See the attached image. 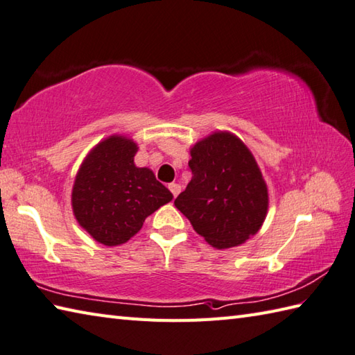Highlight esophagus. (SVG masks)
<instances>
[{"label": "esophagus", "mask_w": 355, "mask_h": 355, "mask_svg": "<svg viewBox=\"0 0 355 355\" xmlns=\"http://www.w3.org/2000/svg\"><path fill=\"white\" fill-rule=\"evenodd\" d=\"M169 191H171V193L173 195V197H177V195L182 192V186L177 184V183H171L169 184Z\"/></svg>", "instance_id": "esophagus-1"}]
</instances>
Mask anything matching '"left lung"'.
Listing matches in <instances>:
<instances>
[{"mask_svg": "<svg viewBox=\"0 0 355 355\" xmlns=\"http://www.w3.org/2000/svg\"><path fill=\"white\" fill-rule=\"evenodd\" d=\"M192 180L175 207L216 248L243 244L261 229L268 207L262 173L247 146L215 132L191 149Z\"/></svg>", "mask_w": 355, "mask_h": 355, "instance_id": "obj_1", "label": "left lung"}]
</instances>
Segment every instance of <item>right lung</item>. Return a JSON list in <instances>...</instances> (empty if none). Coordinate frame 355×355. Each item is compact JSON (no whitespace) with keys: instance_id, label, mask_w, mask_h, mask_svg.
Here are the masks:
<instances>
[{"instance_id":"right-lung-1","label":"right lung","mask_w":355,"mask_h":355,"mask_svg":"<svg viewBox=\"0 0 355 355\" xmlns=\"http://www.w3.org/2000/svg\"><path fill=\"white\" fill-rule=\"evenodd\" d=\"M135 153L132 140L111 135L88 154L76 175L74 216L103 245L126 243L150 214L172 200L153 171L134 164Z\"/></svg>"}]
</instances>
